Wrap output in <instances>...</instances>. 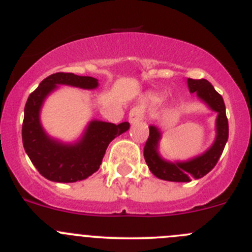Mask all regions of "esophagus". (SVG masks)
Instances as JSON below:
<instances>
[{"mask_svg":"<svg viewBox=\"0 0 252 252\" xmlns=\"http://www.w3.org/2000/svg\"><path fill=\"white\" fill-rule=\"evenodd\" d=\"M145 115V107L143 104H137L131 108L129 113V121L130 123H138L139 121H143Z\"/></svg>","mask_w":252,"mask_h":252,"instance_id":"1","label":"esophagus"}]
</instances>
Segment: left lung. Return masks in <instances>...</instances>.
<instances>
[{
    "mask_svg": "<svg viewBox=\"0 0 252 252\" xmlns=\"http://www.w3.org/2000/svg\"><path fill=\"white\" fill-rule=\"evenodd\" d=\"M188 86L191 93H196L213 110L218 112L216 119V139L213 147L201 157L185 163H169L163 160L158 154V140L160 133L155 126H149V137L144 147V159L150 171L157 178L168 182H191L192 178L200 179L209 173L219 161L224 152L225 144L229 138V123H227L225 103L221 94L215 91L206 79H188Z\"/></svg>",
    "mask_w": 252,
    "mask_h": 252,
    "instance_id": "obj_1",
    "label": "left lung"
}]
</instances>
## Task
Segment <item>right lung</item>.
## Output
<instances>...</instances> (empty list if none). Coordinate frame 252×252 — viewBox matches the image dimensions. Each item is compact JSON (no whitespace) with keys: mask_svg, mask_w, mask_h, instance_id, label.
<instances>
[{"mask_svg":"<svg viewBox=\"0 0 252 252\" xmlns=\"http://www.w3.org/2000/svg\"><path fill=\"white\" fill-rule=\"evenodd\" d=\"M56 84H68L93 89L98 81L93 77L58 72L44 78L28 97L22 123V142L26 153L37 170L46 179L57 183L83 180L99 169L109 143L129 129L128 122L115 126L107 122L93 121L84 137L74 145H65L46 135L39 124V109L47 94Z\"/></svg>","mask_w":252,"mask_h":252,"instance_id":"1","label":"right lung"}]
</instances>
